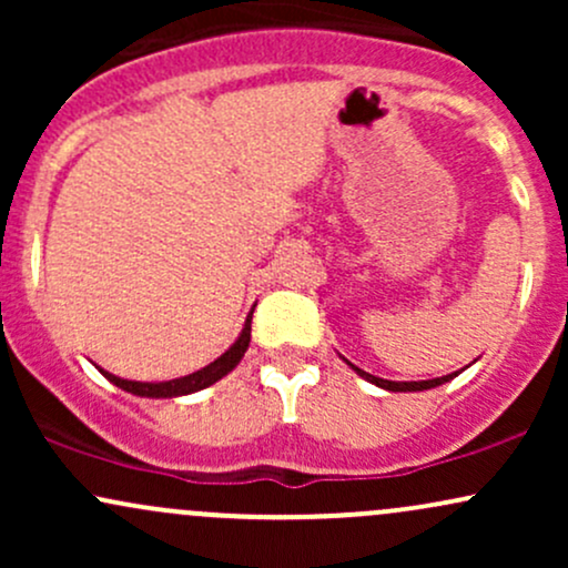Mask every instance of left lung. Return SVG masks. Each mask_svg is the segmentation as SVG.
<instances>
[{
    "label": "left lung",
    "mask_w": 568,
    "mask_h": 568,
    "mask_svg": "<svg viewBox=\"0 0 568 568\" xmlns=\"http://www.w3.org/2000/svg\"><path fill=\"white\" fill-rule=\"evenodd\" d=\"M347 366H349L352 371H355L357 376H363V379H366V382L376 384V387L387 389V393H422V389L440 387V384L452 382L454 376H459V371H454V374H448V376H438V379H425V382H389V379H379V376H374V374H366V371L357 368V366H352V363H347ZM462 371H465V368H462Z\"/></svg>",
    "instance_id": "8db88e82"
}]
</instances>
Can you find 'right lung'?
<instances>
[{
    "label": "right lung",
    "instance_id": "add662e5",
    "mask_svg": "<svg viewBox=\"0 0 568 568\" xmlns=\"http://www.w3.org/2000/svg\"><path fill=\"white\" fill-rule=\"evenodd\" d=\"M251 317H253V310L247 312L245 317V325L243 331H240V336L234 338V344L230 349L224 352V355L216 357L213 363H207L205 368L194 371V374L189 376H181V379H171V382H130V379H120V376L109 374V371L98 368L103 376H106L109 382L116 384L120 389H125L130 395H139V397H181V395H192V393H200V389L211 387V384H216L219 379H224L230 371H234L240 361H243L247 344H251Z\"/></svg>",
    "mask_w": 568,
    "mask_h": 568
}]
</instances>
